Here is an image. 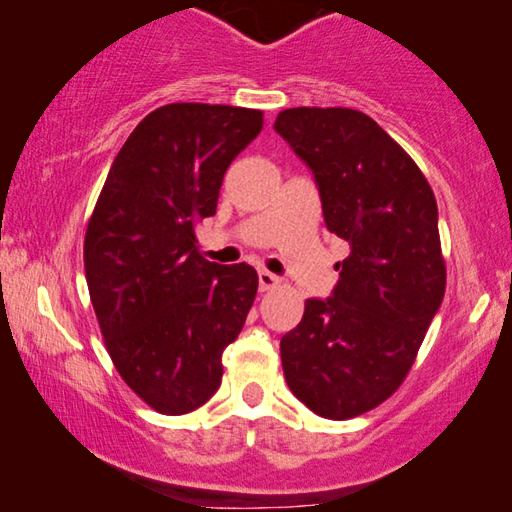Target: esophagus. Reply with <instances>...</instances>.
I'll list each match as a JSON object with an SVG mask.
<instances>
[{
	"mask_svg": "<svg viewBox=\"0 0 512 512\" xmlns=\"http://www.w3.org/2000/svg\"><path fill=\"white\" fill-rule=\"evenodd\" d=\"M277 284H279V277L277 275H272V272H268V270L258 272V286H261V291L275 289Z\"/></svg>",
	"mask_w": 512,
	"mask_h": 512,
	"instance_id": "obj_1",
	"label": "esophagus"
}]
</instances>
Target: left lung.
Listing matches in <instances>:
<instances>
[{
  "label": "left lung",
  "instance_id": "1",
  "mask_svg": "<svg viewBox=\"0 0 512 512\" xmlns=\"http://www.w3.org/2000/svg\"><path fill=\"white\" fill-rule=\"evenodd\" d=\"M277 135L310 167L326 228L349 242L328 298L279 342L293 396L349 419L394 394L445 296L438 205L408 153L354 109H286Z\"/></svg>",
  "mask_w": 512,
  "mask_h": 512
}]
</instances>
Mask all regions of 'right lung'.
Segmentation results:
<instances>
[{"label":"right lung","mask_w":512,"mask_h":512,"mask_svg":"<svg viewBox=\"0 0 512 512\" xmlns=\"http://www.w3.org/2000/svg\"><path fill=\"white\" fill-rule=\"evenodd\" d=\"M261 128V111L226 104L151 111L88 221L83 263L104 345L125 384L163 415L216 394L223 349L256 298V270L205 261L193 223L216 214L223 174Z\"/></svg>","instance_id":"right-lung-1"}]
</instances>
